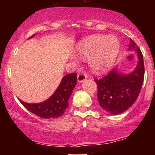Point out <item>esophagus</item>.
Masks as SVG:
<instances>
[{
	"instance_id": "1",
	"label": "esophagus",
	"mask_w": 155,
	"mask_h": 155,
	"mask_svg": "<svg viewBox=\"0 0 155 155\" xmlns=\"http://www.w3.org/2000/svg\"><path fill=\"white\" fill-rule=\"evenodd\" d=\"M86 78L87 75L85 74H84V73H79V74H78L77 79L79 82H82L83 81H84V80L86 79Z\"/></svg>"
}]
</instances>
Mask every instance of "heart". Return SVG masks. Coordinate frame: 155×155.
Masks as SVG:
<instances>
[{"instance_id": "1", "label": "heart", "mask_w": 155, "mask_h": 155, "mask_svg": "<svg viewBox=\"0 0 155 155\" xmlns=\"http://www.w3.org/2000/svg\"><path fill=\"white\" fill-rule=\"evenodd\" d=\"M120 49V41L114 35H93L80 41L76 55L81 59L89 58L90 68L96 74L106 71L113 63Z\"/></svg>"}]
</instances>
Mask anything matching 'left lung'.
<instances>
[{"label": "left lung", "mask_w": 155, "mask_h": 155, "mask_svg": "<svg viewBox=\"0 0 155 155\" xmlns=\"http://www.w3.org/2000/svg\"><path fill=\"white\" fill-rule=\"evenodd\" d=\"M128 50L137 51L138 65L132 73L120 74L114 69L101 79H95L97 86L99 105L111 114H120L133 106L139 95L144 79L143 54L130 39Z\"/></svg>", "instance_id": "left-lung-1"}]
</instances>
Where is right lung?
I'll list each match as a JSON object with an SVG mask.
<instances>
[{
    "instance_id": "1",
    "label": "right lung",
    "mask_w": 155,
    "mask_h": 155,
    "mask_svg": "<svg viewBox=\"0 0 155 155\" xmlns=\"http://www.w3.org/2000/svg\"><path fill=\"white\" fill-rule=\"evenodd\" d=\"M76 83V74H68L63 76L56 91L47 101L39 104H28L19 99V101L28 111L41 118L51 119L60 117L68 107V99L71 95Z\"/></svg>"
}]
</instances>
